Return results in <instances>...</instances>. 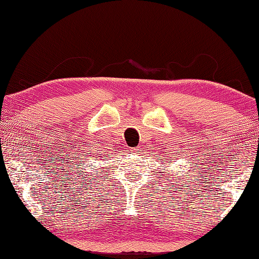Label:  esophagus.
I'll return each instance as SVG.
<instances>
[{
  "label": "esophagus",
  "mask_w": 259,
  "mask_h": 259,
  "mask_svg": "<svg viewBox=\"0 0 259 259\" xmlns=\"http://www.w3.org/2000/svg\"><path fill=\"white\" fill-rule=\"evenodd\" d=\"M133 152H135V153H137V154H139V153H140V150H139V148H134Z\"/></svg>",
  "instance_id": "34e87169"
}]
</instances>
